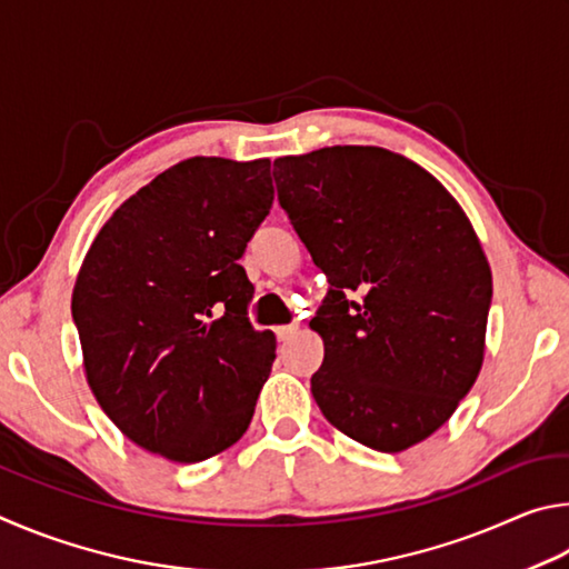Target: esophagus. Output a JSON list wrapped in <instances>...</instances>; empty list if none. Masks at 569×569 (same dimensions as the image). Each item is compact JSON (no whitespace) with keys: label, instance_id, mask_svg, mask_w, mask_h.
<instances>
[{"label":"esophagus","instance_id":"obj_1","mask_svg":"<svg viewBox=\"0 0 569 569\" xmlns=\"http://www.w3.org/2000/svg\"><path fill=\"white\" fill-rule=\"evenodd\" d=\"M277 340L279 342H287V340H292L295 337V332H297V327L295 325H282V327H277Z\"/></svg>","mask_w":569,"mask_h":569}]
</instances>
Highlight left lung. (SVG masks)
Listing matches in <instances>:
<instances>
[{
	"label": "left lung",
	"instance_id": "obj_1",
	"mask_svg": "<svg viewBox=\"0 0 569 569\" xmlns=\"http://www.w3.org/2000/svg\"><path fill=\"white\" fill-rule=\"evenodd\" d=\"M277 199L327 274L312 397L337 430L402 452L450 420L485 357L492 272L457 199L382 147L274 159Z\"/></svg>",
	"mask_w": 569,
	"mask_h": 569
}]
</instances>
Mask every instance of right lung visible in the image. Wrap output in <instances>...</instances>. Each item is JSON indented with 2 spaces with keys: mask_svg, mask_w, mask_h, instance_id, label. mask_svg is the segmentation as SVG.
<instances>
[{
  "mask_svg": "<svg viewBox=\"0 0 569 569\" xmlns=\"http://www.w3.org/2000/svg\"><path fill=\"white\" fill-rule=\"evenodd\" d=\"M274 199L269 159L192 157L99 229L72 317L87 382L134 445L202 462L252 422L277 340L249 325L239 257Z\"/></svg>",
  "mask_w": 569,
  "mask_h": 569,
  "instance_id": "obj_1",
  "label": "right lung"
}]
</instances>
